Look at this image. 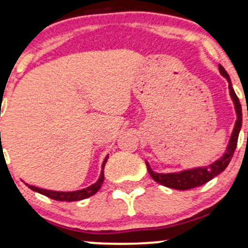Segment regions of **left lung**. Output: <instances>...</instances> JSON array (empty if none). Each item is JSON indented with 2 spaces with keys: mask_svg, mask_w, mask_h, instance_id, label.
<instances>
[{
  "mask_svg": "<svg viewBox=\"0 0 248 248\" xmlns=\"http://www.w3.org/2000/svg\"><path fill=\"white\" fill-rule=\"evenodd\" d=\"M219 72L220 75L226 78L227 82H229V90H230V95L234 104V109L235 114H237V120H235L234 128H233L231 138H230L229 143H227L226 150H225L223 155L212 162L211 164L205 167H197L192 168V169H186L182 170V171L177 172H156L150 168L148 161H146L147 169L149 175L152 176V178L157 183L162 184V186L171 187V189L176 190H189L193 189V187H197L203 186V184L207 183L209 181H211L212 178H215L216 176H218L219 173H221L226 169V167L229 166L230 161L232 160V156L234 154L235 148H237V142H238V136L241 129V124H243V112H241V105L239 101L237 94H235L234 90L232 87L231 79H230L229 73L225 71V69L221 65H219Z\"/></svg>",
  "mask_w": 248,
  "mask_h": 248,
  "instance_id": "obj_1",
  "label": "left lung"
}]
</instances>
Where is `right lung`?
Masks as SVG:
<instances>
[{"label": "right lung", "mask_w": 248, "mask_h": 248, "mask_svg": "<svg viewBox=\"0 0 248 248\" xmlns=\"http://www.w3.org/2000/svg\"><path fill=\"white\" fill-rule=\"evenodd\" d=\"M107 160H108V155L105 157L104 162H102L101 172H100V176H99L98 181H96L94 184H92V186L85 187V189L76 190V191H55V190L41 189V187H37L35 186H29L28 183H25V184H27V186H29V189L32 190V191L42 193V195L46 196V197H49L51 199H55V201H61V202L81 201V199L88 198V197H91V196L95 195V193L99 191V189L101 187L102 182H104V168H105V164H106Z\"/></svg>", "instance_id": "obj_1"}]
</instances>
